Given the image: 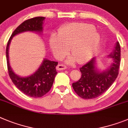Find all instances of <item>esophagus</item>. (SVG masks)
I'll use <instances>...</instances> for the list:
<instances>
[{
	"label": "esophagus",
	"mask_w": 128,
	"mask_h": 128,
	"mask_svg": "<svg viewBox=\"0 0 128 128\" xmlns=\"http://www.w3.org/2000/svg\"><path fill=\"white\" fill-rule=\"evenodd\" d=\"M56 68L57 70H66L67 68V67L63 64H58Z\"/></svg>",
	"instance_id": "34e87169"
}]
</instances>
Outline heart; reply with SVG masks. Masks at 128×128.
<instances>
[{"label":"heart","instance_id":"obj_1","mask_svg":"<svg viewBox=\"0 0 128 128\" xmlns=\"http://www.w3.org/2000/svg\"><path fill=\"white\" fill-rule=\"evenodd\" d=\"M100 37L93 25L84 22H72L63 26L58 35L50 36L49 44L52 52L60 58L68 52L72 54L67 60L69 64L76 60L84 64L94 55L99 46Z\"/></svg>","mask_w":128,"mask_h":128}]
</instances>
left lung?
I'll list each match as a JSON object with an SVG mask.
<instances>
[{"label": "left lung", "mask_w": 128, "mask_h": 128, "mask_svg": "<svg viewBox=\"0 0 128 128\" xmlns=\"http://www.w3.org/2000/svg\"><path fill=\"white\" fill-rule=\"evenodd\" d=\"M112 62L108 68L101 70L97 66L96 57L92 58L80 68L82 76L77 82L72 84L76 93L84 99L99 96L107 91L118 75L120 63V46L116 42L113 52L108 55Z\"/></svg>", "instance_id": "8db88e82"}]
</instances>
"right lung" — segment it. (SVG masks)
<instances>
[{"mask_svg":"<svg viewBox=\"0 0 128 128\" xmlns=\"http://www.w3.org/2000/svg\"><path fill=\"white\" fill-rule=\"evenodd\" d=\"M46 18L37 16L24 21L16 28L10 38L6 47V60L10 77L13 84L25 95L33 98L41 97L50 90L56 76L57 62L44 58L42 62L35 72L26 76H20L13 72L10 63L9 49L12 40L16 35L30 32L42 34Z\"/></svg>","mask_w":128,"mask_h":128,"instance_id":"add662e5","label":"right lung"}]
</instances>
